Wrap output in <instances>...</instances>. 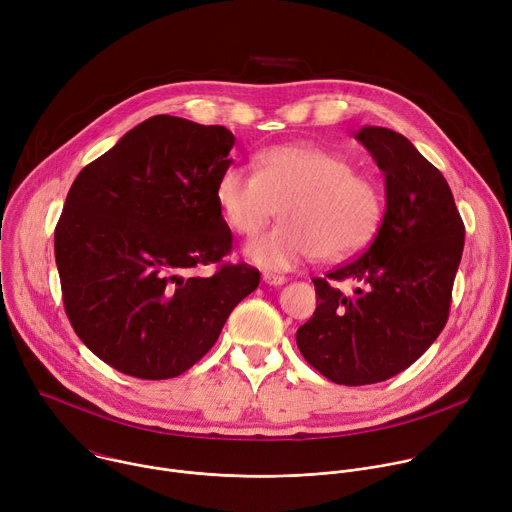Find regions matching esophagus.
Masks as SVG:
<instances>
[{
    "instance_id": "1",
    "label": "esophagus",
    "mask_w": 512,
    "mask_h": 512,
    "mask_svg": "<svg viewBox=\"0 0 512 512\" xmlns=\"http://www.w3.org/2000/svg\"><path fill=\"white\" fill-rule=\"evenodd\" d=\"M263 281L267 283V285H283L285 281H287V277H283V275H275V273H263Z\"/></svg>"
}]
</instances>
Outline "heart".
<instances>
[{
    "instance_id": "b5f03b06",
    "label": "heart",
    "mask_w": 512,
    "mask_h": 512,
    "mask_svg": "<svg viewBox=\"0 0 512 512\" xmlns=\"http://www.w3.org/2000/svg\"><path fill=\"white\" fill-rule=\"evenodd\" d=\"M216 206L227 227L259 233L281 208L283 225L253 239L245 253L263 269L285 271L310 257L338 261L375 237L383 198L340 152L314 143L279 145L257 158L255 174L229 166L216 180Z\"/></svg>"
}]
</instances>
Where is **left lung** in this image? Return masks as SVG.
I'll return each mask as SVG.
<instances>
[{
    "mask_svg": "<svg viewBox=\"0 0 512 512\" xmlns=\"http://www.w3.org/2000/svg\"><path fill=\"white\" fill-rule=\"evenodd\" d=\"M354 137L385 174V216L364 253L316 277L318 306L296 342L336 385L387 381L433 344L450 316L464 223L452 190L401 133L367 125ZM361 283L344 297L330 280Z\"/></svg>",
    "mask_w": 512,
    "mask_h": 512,
    "instance_id": "obj_1",
    "label": "left lung"
}]
</instances>
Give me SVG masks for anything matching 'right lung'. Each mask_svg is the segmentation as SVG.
Returning <instances> with one entry per match:
<instances>
[{"instance_id":"1","label":"right lung","mask_w":512,"mask_h":512,"mask_svg":"<svg viewBox=\"0 0 512 512\" xmlns=\"http://www.w3.org/2000/svg\"><path fill=\"white\" fill-rule=\"evenodd\" d=\"M235 135L156 115L127 131L72 182L54 231L66 316L115 371L172 379L216 342L259 285L247 263H221L233 235L216 206ZM218 264L210 278L191 271Z\"/></svg>"}]
</instances>
